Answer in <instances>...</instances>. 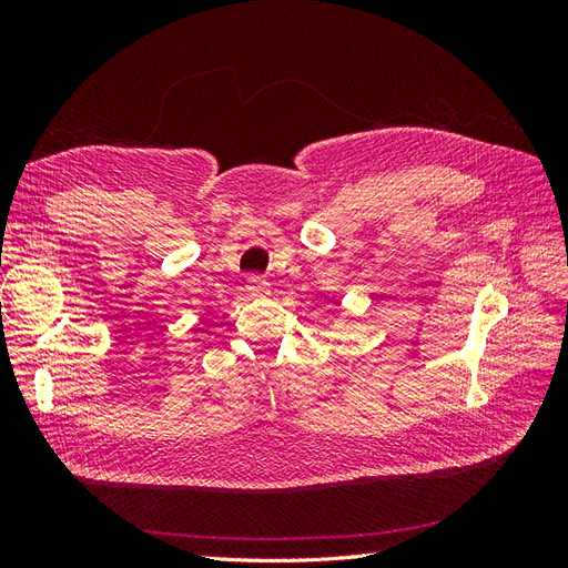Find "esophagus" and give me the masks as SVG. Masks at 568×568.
<instances>
[{"mask_svg": "<svg viewBox=\"0 0 568 568\" xmlns=\"http://www.w3.org/2000/svg\"><path fill=\"white\" fill-rule=\"evenodd\" d=\"M246 291L251 296H270V282H265L261 274H251L246 280Z\"/></svg>", "mask_w": 568, "mask_h": 568, "instance_id": "1", "label": "esophagus"}]
</instances>
